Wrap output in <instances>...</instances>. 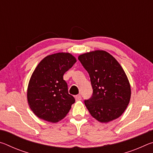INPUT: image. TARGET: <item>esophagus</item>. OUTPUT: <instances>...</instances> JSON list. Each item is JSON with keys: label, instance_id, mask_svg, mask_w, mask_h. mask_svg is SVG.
<instances>
[{"label": "esophagus", "instance_id": "esophagus-1", "mask_svg": "<svg viewBox=\"0 0 153 153\" xmlns=\"http://www.w3.org/2000/svg\"><path fill=\"white\" fill-rule=\"evenodd\" d=\"M75 98H76V101H79V100H82V97H81V95L77 94L76 96V97H75Z\"/></svg>", "mask_w": 153, "mask_h": 153}]
</instances>
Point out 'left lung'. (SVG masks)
Segmentation results:
<instances>
[{
    "label": "left lung",
    "mask_w": 153,
    "mask_h": 153,
    "mask_svg": "<svg viewBox=\"0 0 153 153\" xmlns=\"http://www.w3.org/2000/svg\"><path fill=\"white\" fill-rule=\"evenodd\" d=\"M89 74L93 93L84 100L93 117L108 123L122 115L130 100L131 87L118 61L107 52L97 50L78 56Z\"/></svg>",
    "instance_id": "obj_1"
}]
</instances>
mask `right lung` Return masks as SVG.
Listing matches in <instances>:
<instances>
[{"label": "right lung", "instance_id": "1", "mask_svg": "<svg viewBox=\"0 0 153 153\" xmlns=\"http://www.w3.org/2000/svg\"><path fill=\"white\" fill-rule=\"evenodd\" d=\"M69 53H58L46 56L33 71L28 84L27 102L38 118L56 123L65 117L75 102L68 93L63 75L76 63Z\"/></svg>", "mask_w": 153, "mask_h": 153}]
</instances>
